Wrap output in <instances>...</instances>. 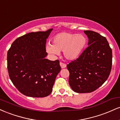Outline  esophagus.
<instances>
[{"mask_svg": "<svg viewBox=\"0 0 120 120\" xmlns=\"http://www.w3.org/2000/svg\"><path fill=\"white\" fill-rule=\"evenodd\" d=\"M60 67H61V68L62 69L65 68L66 67H67V65H66L65 64H64V63H61V62H60Z\"/></svg>", "mask_w": 120, "mask_h": 120, "instance_id": "1", "label": "esophagus"}]
</instances>
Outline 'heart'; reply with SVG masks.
<instances>
[{
	"label": "heart",
	"instance_id": "heart-1",
	"mask_svg": "<svg viewBox=\"0 0 120 120\" xmlns=\"http://www.w3.org/2000/svg\"><path fill=\"white\" fill-rule=\"evenodd\" d=\"M86 43L87 39L83 34L62 32L53 37L52 45H46V51L51 55H58L60 52L63 51L65 59L73 60L80 56Z\"/></svg>",
	"mask_w": 120,
	"mask_h": 120
}]
</instances>
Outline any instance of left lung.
<instances>
[{"label":"left lung","instance_id":"8db88e82","mask_svg":"<svg viewBox=\"0 0 120 120\" xmlns=\"http://www.w3.org/2000/svg\"><path fill=\"white\" fill-rule=\"evenodd\" d=\"M87 47L76 60L67 65L69 83L78 93H91L108 79L112 64V52L105 37L91 30H85Z\"/></svg>","mask_w":120,"mask_h":120}]
</instances>
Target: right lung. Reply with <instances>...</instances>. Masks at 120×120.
Here are the masks:
<instances>
[{
    "label": "right lung",
    "instance_id": "right-lung-1",
    "mask_svg": "<svg viewBox=\"0 0 120 120\" xmlns=\"http://www.w3.org/2000/svg\"><path fill=\"white\" fill-rule=\"evenodd\" d=\"M53 29L31 32L17 38L7 52L9 78L17 90L27 96L43 98L52 92L61 70L59 60L45 58L46 39Z\"/></svg>",
    "mask_w": 120,
    "mask_h": 120
}]
</instances>
